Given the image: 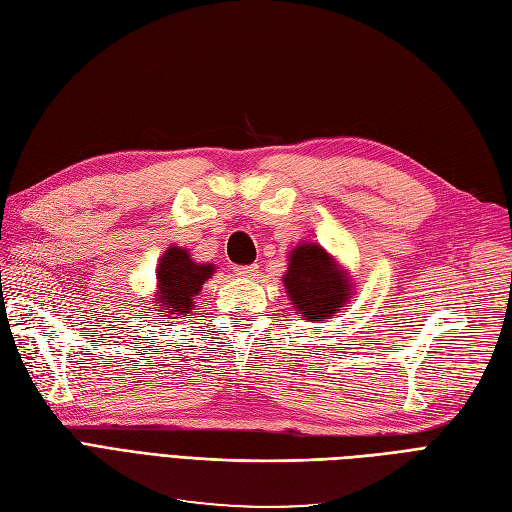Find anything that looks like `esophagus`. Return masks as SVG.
I'll return each instance as SVG.
<instances>
[{
  "label": "esophagus",
  "mask_w": 512,
  "mask_h": 512,
  "mask_svg": "<svg viewBox=\"0 0 512 512\" xmlns=\"http://www.w3.org/2000/svg\"><path fill=\"white\" fill-rule=\"evenodd\" d=\"M235 273L239 277H254L258 273V265H239L235 267Z\"/></svg>",
  "instance_id": "1"
}]
</instances>
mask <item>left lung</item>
Masks as SVG:
<instances>
[{
    "instance_id": "1",
    "label": "left lung",
    "mask_w": 512,
    "mask_h": 512,
    "mask_svg": "<svg viewBox=\"0 0 512 512\" xmlns=\"http://www.w3.org/2000/svg\"><path fill=\"white\" fill-rule=\"evenodd\" d=\"M284 286L290 301L305 320H324L339 312L350 286L320 245H299L290 256Z\"/></svg>"
}]
</instances>
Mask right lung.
<instances>
[{"instance_id":"right-lung-1","label":"right lung","mask_w":512,"mask_h":512,"mask_svg":"<svg viewBox=\"0 0 512 512\" xmlns=\"http://www.w3.org/2000/svg\"><path fill=\"white\" fill-rule=\"evenodd\" d=\"M213 265H198L181 247H168L158 269V303L168 314H190L194 297L213 273Z\"/></svg>"}]
</instances>
